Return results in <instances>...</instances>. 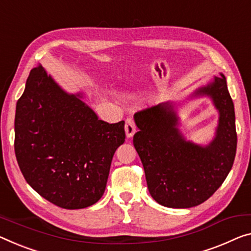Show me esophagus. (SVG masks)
Masks as SVG:
<instances>
[{
    "instance_id": "obj_1",
    "label": "esophagus",
    "mask_w": 251,
    "mask_h": 251,
    "mask_svg": "<svg viewBox=\"0 0 251 251\" xmlns=\"http://www.w3.org/2000/svg\"><path fill=\"white\" fill-rule=\"evenodd\" d=\"M125 130H126V138H131L134 133H136V126H134V122L131 118H128L126 120Z\"/></svg>"
}]
</instances>
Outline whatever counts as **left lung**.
Listing matches in <instances>:
<instances>
[{"label":"left lung","instance_id":"8db88e82","mask_svg":"<svg viewBox=\"0 0 251 251\" xmlns=\"http://www.w3.org/2000/svg\"><path fill=\"white\" fill-rule=\"evenodd\" d=\"M209 98L219 112L214 138L199 145L179 129L177 106L167 101L136 113L133 146L144 166L150 195L160 205L188 209L205 202L232 168L237 150L236 117L226 76L196 88L187 100Z\"/></svg>","mask_w":251,"mask_h":251}]
</instances>
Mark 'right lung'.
I'll return each mask as SVG.
<instances>
[{
	"mask_svg": "<svg viewBox=\"0 0 251 251\" xmlns=\"http://www.w3.org/2000/svg\"><path fill=\"white\" fill-rule=\"evenodd\" d=\"M83 93L63 90L45 68L30 72L17 103L14 150L30 186L55 205L84 209L102 198L125 121L100 120Z\"/></svg>",
	"mask_w": 251,
	"mask_h": 251,
	"instance_id": "add662e5",
	"label": "right lung"
}]
</instances>
